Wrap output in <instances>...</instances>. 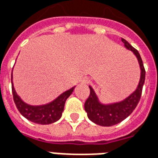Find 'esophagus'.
<instances>
[{"label":"esophagus","instance_id":"34e87169","mask_svg":"<svg viewBox=\"0 0 158 158\" xmlns=\"http://www.w3.org/2000/svg\"><path fill=\"white\" fill-rule=\"evenodd\" d=\"M82 83H85V84H87L88 83V79H84L82 80Z\"/></svg>","mask_w":158,"mask_h":158}]
</instances>
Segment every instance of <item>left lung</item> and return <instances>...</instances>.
<instances>
[{"label":"left lung","instance_id":"left-lung-1","mask_svg":"<svg viewBox=\"0 0 158 158\" xmlns=\"http://www.w3.org/2000/svg\"><path fill=\"white\" fill-rule=\"evenodd\" d=\"M121 41L127 49L132 51L133 53L137 58L139 65L141 68V78L137 88L130 96L121 102L113 103L109 105L101 104L98 100V97L94 93V89L89 86L90 93L89 96L85 103V110L87 112V115L91 121L102 127H111L116 125L128 117L132 113L140 101L142 87L145 82L146 71L140 53L127 40L121 38Z\"/></svg>","mask_w":158,"mask_h":158}]
</instances>
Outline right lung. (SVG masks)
I'll use <instances>...</instances> for the list:
<instances>
[{"mask_svg": "<svg viewBox=\"0 0 158 158\" xmlns=\"http://www.w3.org/2000/svg\"><path fill=\"white\" fill-rule=\"evenodd\" d=\"M74 88L75 86L69 90L65 91L57 99L47 105L36 106H30L23 102L16 93L12 83V73H11V89H12L14 102L16 104L17 110L27 120L31 121V122L41 124V125L52 124L61 118L65 102L70 94L73 93Z\"/></svg>", "mask_w": 158, "mask_h": 158, "instance_id": "1", "label": "right lung"}]
</instances>
